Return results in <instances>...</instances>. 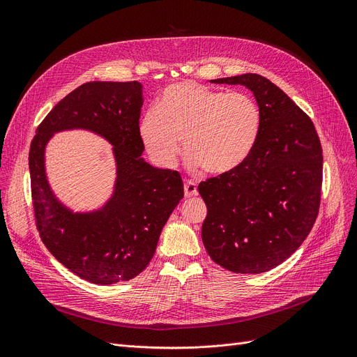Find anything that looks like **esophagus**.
<instances>
[{
  "mask_svg": "<svg viewBox=\"0 0 357 357\" xmlns=\"http://www.w3.org/2000/svg\"><path fill=\"white\" fill-rule=\"evenodd\" d=\"M183 191H185V197H186V198H192V197H195V195L198 194L197 185H195L192 181H185Z\"/></svg>",
  "mask_w": 357,
  "mask_h": 357,
  "instance_id": "esophagus-1",
  "label": "esophagus"
}]
</instances>
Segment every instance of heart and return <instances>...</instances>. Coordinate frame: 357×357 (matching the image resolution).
<instances>
[{
    "label": "heart",
    "mask_w": 357,
    "mask_h": 357,
    "mask_svg": "<svg viewBox=\"0 0 357 357\" xmlns=\"http://www.w3.org/2000/svg\"><path fill=\"white\" fill-rule=\"evenodd\" d=\"M260 111L243 92L213 89L194 81L169 85L140 119L139 135L149 156L172 167L183 152L191 166L210 175L233 171L256 142Z\"/></svg>",
    "instance_id": "b5f03b06"
}]
</instances>
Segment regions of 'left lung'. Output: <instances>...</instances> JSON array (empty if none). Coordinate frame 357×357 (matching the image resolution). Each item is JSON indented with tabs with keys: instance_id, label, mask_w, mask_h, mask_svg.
<instances>
[{
	"instance_id": "left-lung-1",
	"label": "left lung",
	"mask_w": 357,
	"mask_h": 357,
	"mask_svg": "<svg viewBox=\"0 0 357 357\" xmlns=\"http://www.w3.org/2000/svg\"><path fill=\"white\" fill-rule=\"evenodd\" d=\"M211 82L248 86L259 105L260 127L245 160L198 185L207 204L204 246L224 269L268 272L301 246L317 220L321 143L311 119L261 75L243 73Z\"/></svg>"
}]
</instances>
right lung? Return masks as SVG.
Masks as SVG:
<instances>
[{
    "label": "right lung",
    "mask_w": 357,
    "mask_h": 357,
    "mask_svg": "<svg viewBox=\"0 0 357 357\" xmlns=\"http://www.w3.org/2000/svg\"><path fill=\"white\" fill-rule=\"evenodd\" d=\"M142 84L86 82L61 100L36 128L29 167L37 231L49 252L75 275L98 285L133 279L152 260L160 231L183 198L176 171L142 159ZM86 128L115 146L116 192L100 212L72 215L54 198L44 174L53 132Z\"/></svg>",
    "instance_id": "add662e5"
}]
</instances>
